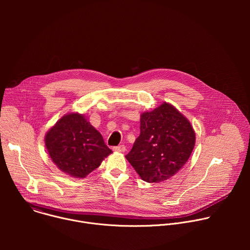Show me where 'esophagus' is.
Here are the masks:
<instances>
[{"mask_svg": "<svg viewBox=\"0 0 250 250\" xmlns=\"http://www.w3.org/2000/svg\"><path fill=\"white\" fill-rule=\"evenodd\" d=\"M113 150L117 151V152H125V146L124 145L119 146H114Z\"/></svg>", "mask_w": 250, "mask_h": 250, "instance_id": "esophagus-1", "label": "esophagus"}]
</instances>
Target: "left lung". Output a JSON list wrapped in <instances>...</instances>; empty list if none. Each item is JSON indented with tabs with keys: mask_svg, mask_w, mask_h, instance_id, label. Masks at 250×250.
Wrapping results in <instances>:
<instances>
[{
	"mask_svg": "<svg viewBox=\"0 0 250 250\" xmlns=\"http://www.w3.org/2000/svg\"><path fill=\"white\" fill-rule=\"evenodd\" d=\"M196 135L190 122L163 103L140 118V134L125 158L148 183L169 179L188 161Z\"/></svg>",
	"mask_w": 250,
	"mask_h": 250,
	"instance_id": "8db88e82",
	"label": "left lung"
}]
</instances>
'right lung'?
Here are the masks:
<instances>
[{
	"mask_svg": "<svg viewBox=\"0 0 250 250\" xmlns=\"http://www.w3.org/2000/svg\"><path fill=\"white\" fill-rule=\"evenodd\" d=\"M45 146L56 166L76 178L86 177L112 153L102 134L79 114L61 118L46 133Z\"/></svg>",
	"mask_w": 250,
	"mask_h": 250,
	"instance_id": "right-lung-1",
	"label": "right lung"
}]
</instances>
